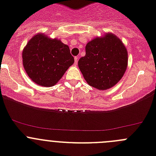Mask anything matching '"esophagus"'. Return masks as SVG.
<instances>
[{
	"mask_svg": "<svg viewBox=\"0 0 156 156\" xmlns=\"http://www.w3.org/2000/svg\"><path fill=\"white\" fill-rule=\"evenodd\" d=\"M78 58H79L78 57L74 58V62H75V65H77V63H78Z\"/></svg>",
	"mask_w": 156,
	"mask_h": 156,
	"instance_id": "1",
	"label": "esophagus"
}]
</instances>
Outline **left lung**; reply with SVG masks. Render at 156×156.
<instances>
[{
    "label": "left lung",
    "mask_w": 156,
    "mask_h": 156,
    "mask_svg": "<svg viewBox=\"0 0 156 156\" xmlns=\"http://www.w3.org/2000/svg\"><path fill=\"white\" fill-rule=\"evenodd\" d=\"M127 65L126 47L112 33L89 41L86 45V55L78 62L87 83L100 90L115 86L124 75Z\"/></svg>",
    "instance_id": "8db88e82"
}]
</instances>
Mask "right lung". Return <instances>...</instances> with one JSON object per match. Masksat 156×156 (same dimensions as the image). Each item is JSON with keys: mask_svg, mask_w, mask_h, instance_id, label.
<instances>
[{"mask_svg": "<svg viewBox=\"0 0 156 156\" xmlns=\"http://www.w3.org/2000/svg\"><path fill=\"white\" fill-rule=\"evenodd\" d=\"M22 57L31 80L45 87L55 85L74 63L68 45L44 33H38L28 41Z\"/></svg>", "mask_w": 156, "mask_h": 156, "instance_id": "add662e5", "label": "right lung"}]
</instances>
